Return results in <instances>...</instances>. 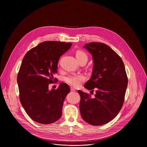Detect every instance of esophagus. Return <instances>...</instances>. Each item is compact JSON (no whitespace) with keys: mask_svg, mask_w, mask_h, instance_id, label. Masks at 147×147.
<instances>
[{"mask_svg":"<svg viewBox=\"0 0 147 147\" xmlns=\"http://www.w3.org/2000/svg\"><path fill=\"white\" fill-rule=\"evenodd\" d=\"M76 90L74 89V88H71V91H72V92H75Z\"/></svg>","mask_w":147,"mask_h":147,"instance_id":"34e87169","label":"esophagus"}]
</instances>
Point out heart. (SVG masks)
Segmentation results:
<instances>
[{"mask_svg": "<svg viewBox=\"0 0 147 147\" xmlns=\"http://www.w3.org/2000/svg\"><path fill=\"white\" fill-rule=\"evenodd\" d=\"M76 57L79 62L84 59H88L87 54L81 50H78L76 52ZM84 80H85V77L81 74L69 75L65 78V82L73 87L79 86Z\"/></svg>", "mask_w": 147, "mask_h": 147, "instance_id": "b5f03b06", "label": "heart"}]
</instances>
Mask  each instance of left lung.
<instances>
[{
  "label": "left lung",
  "instance_id": "8db88e82",
  "mask_svg": "<svg viewBox=\"0 0 147 147\" xmlns=\"http://www.w3.org/2000/svg\"><path fill=\"white\" fill-rule=\"evenodd\" d=\"M92 54L94 67L90 79L84 87L96 94L78 90L82 119L89 124L100 126L118 114L124 103L127 77L124 63L118 54L103 43L90 42L84 46Z\"/></svg>",
  "mask_w": 147,
  "mask_h": 147
}]
</instances>
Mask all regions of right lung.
Listing matches in <instances>:
<instances>
[{
  "instance_id": "add662e5",
  "label": "right lung",
  "mask_w": 147,
  "mask_h": 147,
  "mask_svg": "<svg viewBox=\"0 0 147 147\" xmlns=\"http://www.w3.org/2000/svg\"><path fill=\"white\" fill-rule=\"evenodd\" d=\"M71 43L46 41L31 49L22 59L17 76L20 100L28 116L41 124L55 122L62 115V108L69 86L61 83L49 90V84L57 82L60 57L70 48Z\"/></svg>"
}]
</instances>
